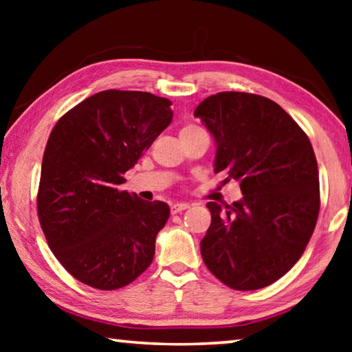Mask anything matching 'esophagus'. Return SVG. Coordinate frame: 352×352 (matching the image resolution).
<instances>
[{"label": "esophagus", "mask_w": 352, "mask_h": 352, "mask_svg": "<svg viewBox=\"0 0 352 352\" xmlns=\"http://www.w3.org/2000/svg\"><path fill=\"white\" fill-rule=\"evenodd\" d=\"M188 208H189L188 204H174V205L170 206V212L172 214H178V212H182L184 210H188Z\"/></svg>", "instance_id": "1"}]
</instances>
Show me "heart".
<instances>
[{"instance_id": "b5f03b06", "label": "heart", "mask_w": 352, "mask_h": 352, "mask_svg": "<svg viewBox=\"0 0 352 352\" xmlns=\"http://www.w3.org/2000/svg\"><path fill=\"white\" fill-rule=\"evenodd\" d=\"M197 130H201L199 127L195 126H184L182 130H180V136L182 135H188V133H192V132H197Z\"/></svg>"}]
</instances>
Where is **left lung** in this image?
Masks as SVG:
<instances>
[{"label":"left lung","instance_id":"left-lung-1","mask_svg":"<svg viewBox=\"0 0 352 352\" xmlns=\"http://www.w3.org/2000/svg\"><path fill=\"white\" fill-rule=\"evenodd\" d=\"M194 116L216 141L214 172H226L243 194L223 208L206 204L211 225L201 258L231 289L267 287L296 264L317 223L320 182L311 141L276 102L252 93L212 94Z\"/></svg>","mask_w":352,"mask_h":352}]
</instances>
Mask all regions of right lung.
Instances as JSON below:
<instances>
[{"label":"right lung","mask_w":352,"mask_h":352,"mask_svg":"<svg viewBox=\"0 0 352 352\" xmlns=\"http://www.w3.org/2000/svg\"><path fill=\"white\" fill-rule=\"evenodd\" d=\"M170 105L152 93L105 90L77 104L52 129L37 211L51 252L77 281L121 289L152 264L170 210L164 201L121 190V184L170 124Z\"/></svg>","instance_id":"obj_1"}]
</instances>
